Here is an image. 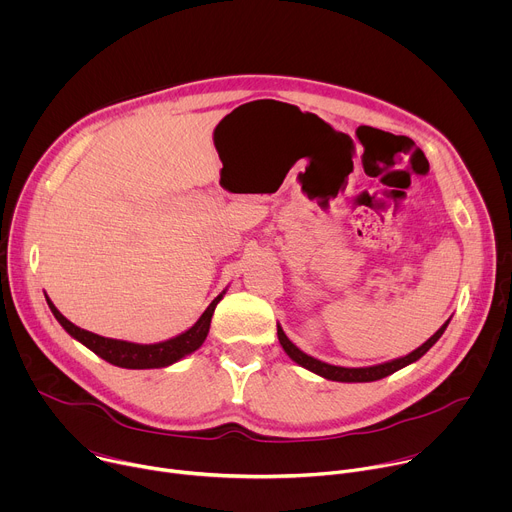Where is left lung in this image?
<instances>
[{"label": "left lung", "instance_id": "obj_1", "mask_svg": "<svg viewBox=\"0 0 512 512\" xmlns=\"http://www.w3.org/2000/svg\"><path fill=\"white\" fill-rule=\"evenodd\" d=\"M450 320H452V318H450ZM450 320H446L440 330H437L431 338H427V340H425L419 348H415L413 352H409V354H405V356H399V358H393V360H387V362H381V364H373V367H356V369H354V367H338V364H330V362H324V360H320V358H314V356L306 354L304 350H300L294 342H291V340L285 336V332H283V328H281L279 324H277V338H279V344H281V348L285 350V354H287L291 360H294V362H298L300 367L308 369V371L314 373V375H320V377H324V379H328V381H338V383H373V381L385 379V377H389V375H393V373L405 369L407 364L417 362L437 340L442 338V334L446 332Z\"/></svg>", "mask_w": 512, "mask_h": 512}]
</instances>
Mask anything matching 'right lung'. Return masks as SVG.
I'll list each match as a JSON object with an SVG mask.
<instances>
[{
	"instance_id": "1",
	"label": "right lung",
	"mask_w": 512,
	"mask_h": 512,
	"mask_svg": "<svg viewBox=\"0 0 512 512\" xmlns=\"http://www.w3.org/2000/svg\"><path fill=\"white\" fill-rule=\"evenodd\" d=\"M227 294V289H223L218 294L208 308L202 312V316L182 334L168 338L164 342H156V344H137V342H127V340H117V338H105L99 336L95 332L83 330L79 326L72 324L70 320H66L56 306L50 302V298L46 296L48 308L54 314V318L60 322V326L75 338L81 344H85L89 350H93L97 356H101L103 360L115 364V367L121 369H164L170 367V364L186 358L188 354H192L194 350H198L210 330V320L214 314L216 304L223 300V296Z\"/></svg>"
}]
</instances>
